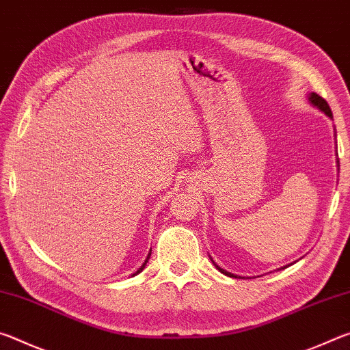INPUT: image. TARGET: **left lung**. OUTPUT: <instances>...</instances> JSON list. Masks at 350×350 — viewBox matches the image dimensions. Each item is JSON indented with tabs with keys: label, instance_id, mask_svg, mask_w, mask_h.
Returning <instances> with one entry per match:
<instances>
[{
	"label": "left lung",
	"instance_id": "8db88e82",
	"mask_svg": "<svg viewBox=\"0 0 350 350\" xmlns=\"http://www.w3.org/2000/svg\"><path fill=\"white\" fill-rule=\"evenodd\" d=\"M309 102L313 105V106H317V108L319 109V111H323L325 116L327 117H330V118H334V116H332V111H330V108H329V105H327V102H325V100L323 98V97H319L318 94H315V92H312V94H309ZM211 262L215 264V267L221 271V273H224V275H227V276H230V278H238L236 275H233V273H230V271H227V270H224V269H221L219 267V265L215 262V260L211 259Z\"/></svg>",
	"mask_w": 350,
	"mask_h": 350
}]
</instances>
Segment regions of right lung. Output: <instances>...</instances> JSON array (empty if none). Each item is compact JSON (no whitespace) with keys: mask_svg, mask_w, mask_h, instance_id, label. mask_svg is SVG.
Listing matches in <instances>:
<instances>
[{"mask_svg":"<svg viewBox=\"0 0 350 350\" xmlns=\"http://www.w3.org/2000/svg\"><path fill=\"white\" fill-rule=\"evenodd\" d=\"M150 256H151V253H150V254H148V256H146V259H145V262H144V264H142V267H140V269H139L137 271H135V273H133V276H135V275H137V273H140V271L145 269V265H146V262H148V259H150Z\"/></svg>","mask_w":350,"mask_h":350,"instance_id":"right-lung-1","label":"right lung"}]
</instances>
